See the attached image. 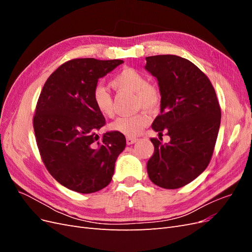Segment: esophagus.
Instances as JSON below:
<instances>
[{
	"instance_id": "1",
	"label": "esophagus",
	"mask_w": 252,
	"mask_h": 252,
	"mask_svg": "<svg viewBox=\"0 0 252 252\" xmlns=\"http://www.w3.org/2000/svg\"><path fill=\"white\" fill-rule=\"evenodd\" d=\"M136 141H138V139H135V138H130V136H128V138L126 139V142H127V144H128V145H131V144L135 143Z\"/></svg>"
}]
</instances>
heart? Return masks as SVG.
<instances>
[{
  "mask_svg": "<svg viewBox=\"0 0 252 252\" xmlns=\"http://www.w3.org/2000/svg\"><path fill=\"white\" fill-rule=\"evenodd\" d=\"M111 85L119 91H128L134 95L133 103L136 109L154 112L161 105V91L154 83H149L147 77L140 70L132 67H126L118 72L111 80ZM91 100L96 110L102 116L111 118L113 116L112 96L105 86L97 84L91 93ZM150 118L145 111L136 112L131 116L120 117L110 124L113 131L128 136L140 134L149 124Z\"/></svg>",
  "mask_w": 252,
  "mask_h": 252,
  "instance_id": "1",
  "label": "heart"
}]
</instances>
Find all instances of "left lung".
Instances as JSON below:
<instances>
[{
    "label": "left lung",
    "instance_id": "obj_1",
    "mask_svg": "<svg viewBox=\"0 0 252 252\" xmlns=\"http://www.w3.org/2000/svg\"><path fill=\"white\" fill-rule=\"evenodd\" d=\"M145 68L157 77L161 113L152 129L170 136L169 143L151 138L155 152L147 163L148 177L165 189L189 184L207 168L220 124L216 90L199 67L173 55L146 58Z\"/></svg>",
    "mask_w": 252,
    "mask_h": 252
}]
</instances>
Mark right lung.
Masks as SVG:
<instances>
[{"label":"right lung","mask_w":252,"mask_h":252,"mask_svg":"<svg viewBox=\"0 0 252 252\" xmlns=\"http://www.w3.org/2000/svg\"><path fill=\"white\" fill-rule=\"evenodd\" d=\"M122 63L67 61L50 74L37 100L32 124L41 158L52 177L73 191L93 193L107 186L126 146L124 134H97L106 122L91 100L97 80Z\"/></svg>","instance_id":"obj_1"}]
</instances>
